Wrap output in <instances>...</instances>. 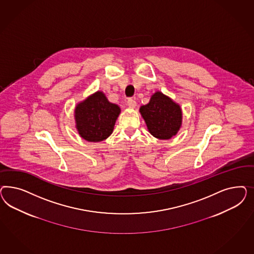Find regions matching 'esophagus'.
Returning <instances> with one entry per match:
<instances>
[{"label":"esophagus","instance_id":"esophagus-1","mask_svg":"<svg viewBox=\"0 0 254 254\" xmlns=\"http://www.w3.org/2000/svg\"><path fill=\"white\" fill-rule=\"evenodd\" d=\"M127 104L128 107L132 108V109H134V108L137 106V102L135 100H132V99H128L127 101Z\"/></svg>","mask_w":254,"mask_h":254}]
</instances>
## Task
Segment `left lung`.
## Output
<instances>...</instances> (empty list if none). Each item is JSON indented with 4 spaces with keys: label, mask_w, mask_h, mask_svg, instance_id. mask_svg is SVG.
I'll use <instances>...</instances> for the list:
<instances>
[{
    "label": "left lung",
    "mask_w": 254,
    "mask_h": 254,
    "mask_svg": "<svg viewBox=\"0 0 254 254\" xmlns=\"http://www.w3.org/2000/svg\"><path fill=\"white\" fill-rule=\"evenodd\" d=\"M148 131L158 139H169L177 134L183 124L180 104L160 91L154 93L150 101L139 108Z\"/></svg>",
    "instance_id": "1"
}]
</instances>
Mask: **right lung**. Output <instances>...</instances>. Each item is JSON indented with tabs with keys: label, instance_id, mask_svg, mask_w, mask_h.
Instances as JSON below:
<instances>
[{
	"label": "right lung",
	"instance_id": "1",
	"mask_svg": "<svg viewBox=\"0 0 254 254\" xmlns=\"http://www.w3.org/2000/svg\"><path fill=\"white\" fill-rule=\"evenodd\" d=\"M121 109L97 91L77 103L74 109L75 127L80 137L90 142H100L113 133Z\"/></svg>",
	"mask_w": 254,
	"mask_h": 254
}]
</instances>
